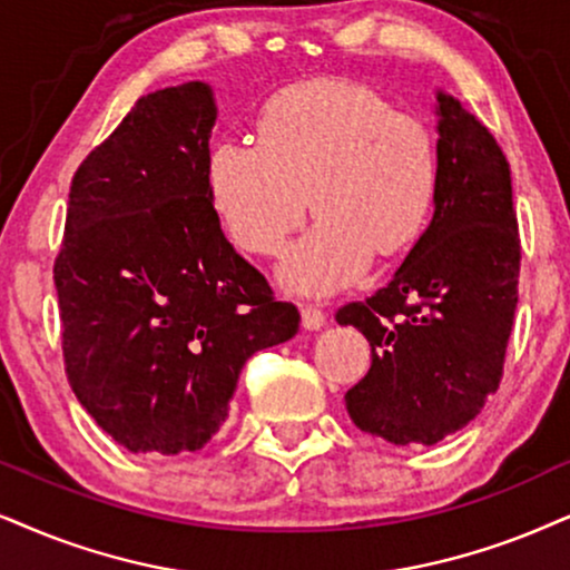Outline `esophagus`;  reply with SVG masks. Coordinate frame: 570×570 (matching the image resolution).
I'll return each mask as SVG.
<instances>
[{
    "label": "esophagus",
    "mask_w": 570,
    "mask_h": 570,
    "mask_svg": "<svg viewBox=\"0 0 570 570\" xmlns=\"http://www.w3.org/2000/svg\"><path fill=\"white\" fill-rule=\"evenodd\" d=\"M323 323H326V313H323L318 305H309V302H305V305H302V326L321 328Z\"/></svg>",
    "instance_id": "obj_1"
}]
</instances>
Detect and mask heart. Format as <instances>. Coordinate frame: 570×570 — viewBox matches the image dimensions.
<instances>
[{
  "mask_svg": "<svg viewBox=\"0 0 570 570\" xmlns=\"http://www.w3.org/2000/svg\"><path fill=\"white\" fill-rule=\"evenodd\" d=\"M215 210L236 247L276 255L307 207L321 215L281 278L334 292L417 239L439 191V144L417 115L352 81H313L265 105L261 141L223 139L207 163ZM311 199L307 200L306 197Z\"/></svg>",
  "mask_w": 570,
  "mask_h": 570,
  "instance_id": "b5f03b06",
  "label": "heart"
}]
</instances>
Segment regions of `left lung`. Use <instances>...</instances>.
I'll return each mask as SVG.
<instances>
[{
	"instance_id": "obj_1",
	"label": "left lung",
	"mask_w": 570,
	"mask_h": 570,
	"mask_svg": "<svg viewBox=\"0 0 570 570\" xmlns=\"http://www.w3.org/2000/svg\"><path fill=\"white\" fill-rule=\"evenodd\" d=\"M434 220L371 297L336 323L371 342V371L344 394L360 431L436 444L473 421L502 381L521 273L510 165L484 126L439 94Z\"/></svg>"
}]
</instances>
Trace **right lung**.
I'll return each mask as SVG.
<instances>
[{
  "label": "right lung",
  "mask_w": 570,
  "mask_h": 570,
  "mask_svg": "<svg viewBox=\"0 0 570 570\" xmlns=\"http://www.w3.org/2000/svg\"><path fill=\"white\" fill-rule=\"evenodd\" d=\"M213 124L205 83L147 94L70 181L55 257L65 376L128 452L202 450L244 363L299 331L220 232Z\"/></svg>",
  "instance_id": "right-lung-1"
}]
</instances>
